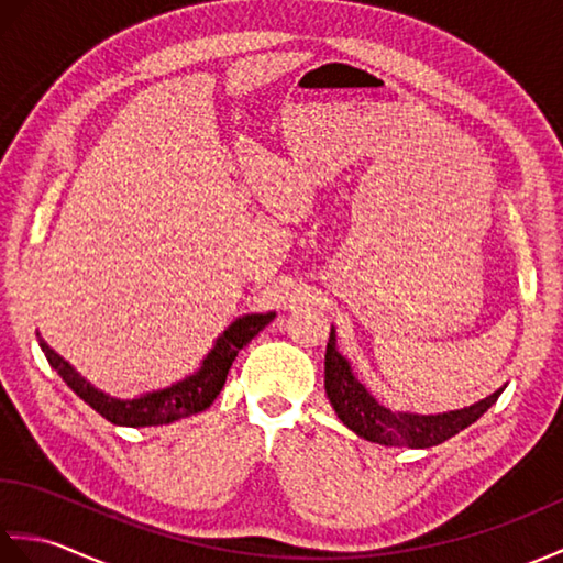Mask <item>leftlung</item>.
<instances>
[{
    "label": "left lung",
    "mask_w": 563,
    "mask_h": 563,
    "mask_svg": "<svg viewBox=\"0 0 563 563\" xmlns=\"http://www.w3.org/2000/svg\"><path fill=\"white\" fill-rule=\"evenodd\" d=\"M324 387L333 411H336L343 426H349L355 435L387 448L440 445V442L457 435L466 426H472L476 418H482L496 404L500 391H504V387H500L492 397L466 406V409L438 416L391 411L355 379L349 361L336 351V333H333V329L327 343Z\"/></svg>",
    "instance_id": "8db88e82"
}]
</instances>
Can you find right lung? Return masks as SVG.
Segmentation results:
<instances>
[{"label": "right lung", "mask_w": 563, "mask_h": 563, "mask_svg": "<svg viewBox=\"0 0 563 563\" xmlns=\"http://www.w3.org/2000/svg\"><path fill=\"white\" fill-rule=\"evenodd\" d=\"M273 317L275 312L246 314L242 319H236L234 324L218 339V343H214V349L208 353L206 361H202L198 373L176 382L172 387L142 394V397H135V399L109 397V394H103L101 389L93 387L91 382L84 379L63 355H57L51 345L41 339V333H38V343L47 357V363L57 369V375L67 382V387L75 391L77 397L87 401L93 411L101 413L106 421H111L115 426H130V428L162 426V423H174L178 418L206 411L222 391L227 373H230L236 353L242 351L258 331L266 329L273 321Z\"/></svg>", "instance_id": "1"}]
</instances>
